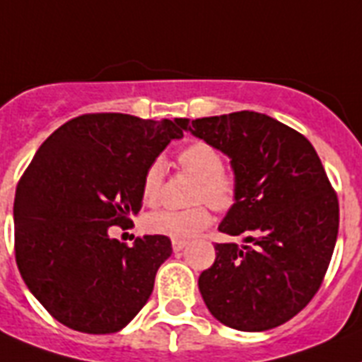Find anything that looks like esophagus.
<instances>
[{
    "label": "esophagus",
    "instance_id": "esophagus-1",
    "mask_svg": "<svg viewBox=\"0 0 362 362\" xmlns=\"http://www.w3.org/2000/svg\"><path fill=\"white\" fill-rule=\"evenodd\" d=\"M187 247V241H173V250L180 252Z\"/></svg>",
    "mask_w": 362,
    "mask_h": 362
}]
</instances>
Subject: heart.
Masks as SVG:
<instances>
[{"instance_id":"obj_1","label":"heart","mask_w":362,"mask_h":362,"mask_svg":"<svg viewBox=\"0 0 362 362\" xmlns=\"http://www.w3.org/2000/svg\"><path fill=\"white\" fill-rule=\"evenodd\" d=\"M178 165L184 173L199 180L195 202H206L215 209H228L238 199V178L224 169V158L217 148L206 141H193L178 153ZM165 175L163 160H154L147 167L141 180L144 202L154 206L160 200ZM211 224V214L206 206L191 209H158L148 214L145 226L151 233L163 235L173 241H186L195 238Z\"/></svg>"}]
</instances>
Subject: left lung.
I'll return each mask as SVG.
<instances>
[{
    "mask_svg": "<svg viewBox=\"0 0 362 362\" xmlns=\"http://www.w3.org/2000/svg\"><path fill=\"white\" fill-rule=\"evenodd\" d=\"M230 158L238 199L199 278L209 313L239 331H267L298 315L320 289L339 233V200L309 139L257 112L182 119Z\"/></svg>",
    "mask_w": 362,
    "mask_h": 362,
    "instance_id": "8db88e82",
    "label": "left lung"
}]
</instances>
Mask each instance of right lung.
I'll list each match as a JSON object with an SVG mask.
<instances>
[{"mask_svg":"<svg viewBox=\"0 0 362 362\" xmlns=\"http://www.w3.org/2000/svg\"><path fill=\"white\" fill-rule=\"evenodd\" d=\"M182 136V119L84 114L36 151L14 197V252L29 291L60 324L114 333L147 303L171 239L127 247L108 228L138 215L147 167Z\"/></svg>","mask_w":362,"mask_h":362,"instance_id":"right-lung-1","label":"right lung"}]
</instances>
